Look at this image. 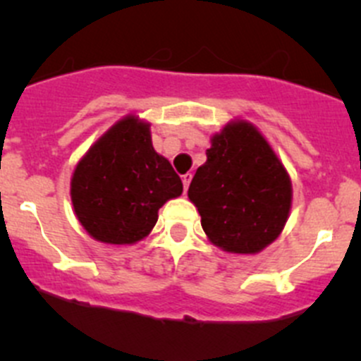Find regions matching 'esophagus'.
Returning a JSON list of instances; mask_svg holds the SVG:
<instances>
[{
    "mask_svg": "<svg viewBox=\"0 0 361 361\" xmlns=\"http://www.w3.org/2000/svg\"><path fill=\"white\" fill-rule=\"evenodd\" d=\"M181 180H183V187H185V192L188 190V185H190V181H192V173H187V174H183V176H181Z\"/></svg>",
    "mask_w": 361,
    "mask_h": 361,
    "instance_id": "34e87169",
    "label": "esophagus"
}]
</instances>
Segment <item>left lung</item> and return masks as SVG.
<instances>
[{
	"instance_id": "left-lung-1",
	"label": "left lung",
	"mask_w": 361,
	"mask_h": 361,
	"mask_svg": "<svg viewBox=\"0 0 361 361\" xmlns=\"http://www.w3.org/2000/svg\"><path fill=\"white\" fill-rule=\"evenodd\" d=\"M206 155L188 188L204 232L231 253L264 250L288 218V173L264 136L243 120L213 136Z\"/></svg>"
}]
</instances>
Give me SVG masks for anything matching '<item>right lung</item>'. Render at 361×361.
<instances>
[{
	"label": "right lung",
	"mask_w": 361,
	"mask_h": 361,
	"mask_svg": "<svg viewBox=\"0 0 361 361\" xmlns=\"http://www.w3.org/2000/svg\"><path fill=\"white\" fill-rule=\"evenodd\" d=\"M183 183L169 160L152 147L150 126L127 116L78 162L71 201L80 224L108 245H133L150 234L164 202Z\"/></svg>",
	"instance_id": "1"
}]
</instances>
